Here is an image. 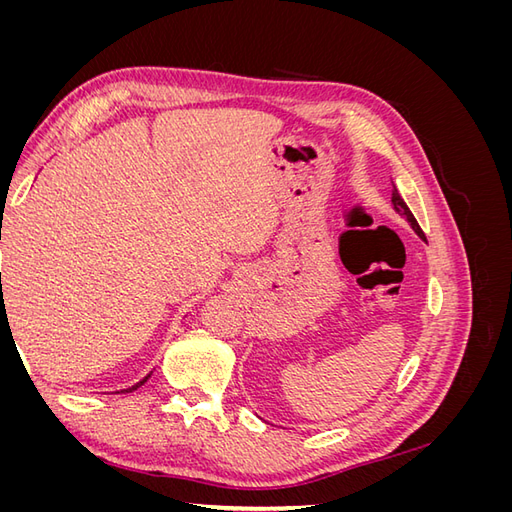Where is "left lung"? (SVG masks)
I'll return each mask as SVG.
<instances>
[{"instance_id":"8db88e82","label":"left lung","mask_w":512,"mask_h":512,"mask_svg":"<svg viewBox=\"0 0 512 512\" xmlns=\"http://www.w3.org/2000/svg\"><path fill=\"white\" fill-rule=\"evenodd\" d=\"M391 203H393L395 211H397L399 215H404V218H406V220L410 222V226L414 228V232H416V235H418V237H421V239H425V232L421 230V226H418L416 218H414V215H412V211L408 209V205L404 203V198H401V196H399V192H397V188H395V185H393V198H391Z\"/></svg>"}]
</instances>
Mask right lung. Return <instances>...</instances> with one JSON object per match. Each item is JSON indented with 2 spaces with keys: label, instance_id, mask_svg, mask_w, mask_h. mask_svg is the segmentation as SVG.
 I'll return each instance as SVG.
<instances>
[{
  "label": "right lung",
  "instance_id": "obj_1",
  "mask_svg": "<svg viewBox=\"0 0 512 512\" xmlns=\"http://www.w3.org/2000/svg\"><path fill=\"white\" fill-rule=\"evenodd\" d=\"M2 314H4V305H2ZM149 376H151V374H149ZM149 376H145V378H143L141 382H138V384H134V386H132V389H126V391H121V393H130V391H136V389H138V386H143V384H145V382L149 380Z\"/></svg>",
  "mask_w": 512,
  "mask_h": 512
}]
</instances>
